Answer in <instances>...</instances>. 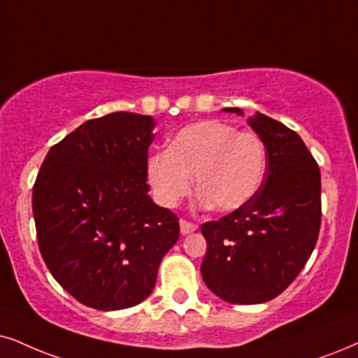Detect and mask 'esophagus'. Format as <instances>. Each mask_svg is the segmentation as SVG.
Returning <instances> with one entry per match:
<instances>
[{
	"label": "esophagus",
	"mask_w": 358,
	"mask_h": 358,
	"mask_svg": "<svg viewBox=\"0 0 358 358\" xmlns=\"http://www.w3.org/2000/svg\"><path fill=\"white\" fill-rule=\"evenodd\" d=\"M198 226L192 223V221H187V220H180V231H182V234H189L193 231H196Z\"/></svg>",
	"instance_id": "esophagus-1"
}]
</instances>
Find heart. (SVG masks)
Here are the masks:
<instances>
[{
	"mask_svg": "<svg viewBox=\"0 0 358 358\" xmlns=\"http://www.w3.org/2000/svg\"><path fill=\"white\" fill-rule=\"evenodd\" d=\"M266 162V147L256 134L221 120H203L180 130L169 150L148 157L147 178L157 201L173 208L192 192L194 176L198 203L228 213L255 198Z\"/></svg>",
	"mask_w": 358,
	"mask_h": 358,
	"instance_id": "1",
	"label": "heart"
}]
</instances>
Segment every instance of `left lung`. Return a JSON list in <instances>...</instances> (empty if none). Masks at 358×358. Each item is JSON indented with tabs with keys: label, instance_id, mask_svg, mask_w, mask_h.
I'll return each instance as SVG.
<instances>
[{
	"label": "left lung",
	"instance_id": "left-lung-1",
	"mask_svg": "<svg viewBox=\"0 0 358 358\" xmlns=\"http://www.w3.org/2000/svg\"><path fill=\"white\" fill-rule=\"evenodd\" d=\"M224 110L243 115L238 107ZM248 124L268 153L261 188L244 206L201 224L203 280L229 304H261L286 291L314 251L322 215L320 170L299 135L259 112Z\"/></svg>",
	"mask_w": 358,
	"mask_h": 358
}]
</instances>
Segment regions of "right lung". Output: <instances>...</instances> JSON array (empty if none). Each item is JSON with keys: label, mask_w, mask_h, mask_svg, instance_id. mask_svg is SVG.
Returning <instances> with one entry per match:
<instances>
[{"label": "right lung", "mask_w": 358, "mask_h": 358, "mask_svg": "<svg viewBox=\"0 0 358 358\" xmlns=\"http://www.w3.org/2000/svg\"><path fill=\"white\" fill-rule=\"evenodd\" d=\"M155 122L114 112L84 122L51 147L33 188L39 251L80 304L119 310L147 299L178 216L148 196Z\"/></svg>", "instance_id": "1"}]
</instances>
